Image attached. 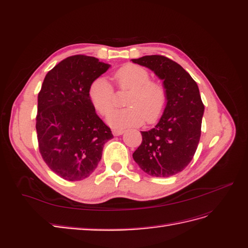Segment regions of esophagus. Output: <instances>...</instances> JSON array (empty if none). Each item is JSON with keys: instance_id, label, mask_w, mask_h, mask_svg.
<instances>
[{"instance_id": "esophagus-1", "label": "esophagus", "mask_w": 248, "mask_h": 248, "mask_svg": "<svg viewBox=\"0 0 248 248\" xmlns=\"http://www.w3.org/2000/svg\"><path fill=\"white\" fill-rule=\"evenodd\" d=\"M124 133V130L122 129H112V134L116 137H119V136H122V134Z\"/></svg>"}]
</instances>
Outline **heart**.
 Masks as SVG:
<instances>
[{"mask_svg":"<svg viewBox=\"0 0 248 248\" xmlns=\"http://www.w3.org/2000/svg\"><path fill=\"white\" fill-rule=\"evenodd\" d=\"M120 91L128 92L125 108L116 109L108 116V123L117 129L151 123L158 118L166 104V91L159 82L151 80L144 67L127 64L114 76ZM89 97L94 108L106 116L116 106V94L109 82L103 78L94 79L89 87Z\"/></svg>","mask_w":248,"mask_h":248,"instance_id":"b5f03b06","label":"heart"}]
</instances>
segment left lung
Returning <instances> with one entry per match:
<instances>
[{
	"label": "left lung",
	"instance_id": "obj_1",
	"mask_svg": "<svg viewBox=\"0 0 248 248\" xmlns=\"http://www.w3.org/2000/svg\"><path fill=\"white\" fill-rule=\"evenodd\" d=\"M163 80L167 106L152 129L140 131L141 144L132 157L146 174L170 177L188 166L201 138L204 104L190 74L172 60L159 55L132 59Z\"/></svg>",
	"mask_w": 248,
	"mask_h": 248
}]
</instances>
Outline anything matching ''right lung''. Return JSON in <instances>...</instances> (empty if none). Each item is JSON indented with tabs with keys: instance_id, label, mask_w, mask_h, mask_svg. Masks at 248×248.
I'll use <instances>...</instances> for the list:
<instances>
[{
	"instance_id": "right-lung-1",
	"label": "right lung",
	"mask_w": 248,
	"mask_h": 248,
	"mask_svg": "<svg viewBox=\"0 0 248 248\" xmlns=\"http://www.w3.org/2000/svg\"><path fill=\"white\" fill-rule=\"evenodd\" d=\"M109 66L94 57L76 55L57 64L43 80L36 116L39 152L47 167L67 181L91 175L103 145L114 138L89 97L91 82Z\"/></svg>"
}]
</instances>
